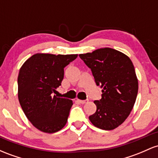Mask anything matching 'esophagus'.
<instances>
[{
  "instance_id": "esophagus-1",
  "label": "esophagus",
  "mask_w": 158,
  "mask_h": 158,
  "mask_svg": "<svg viewBox=\"0 0 158 158\" xmlns=\"http://www.w3.org/2000/svg\"><path fill=\"white\" fill-rule=\"evenodd\" d=\"M77 101L79 102V103H82V104H85V103H87V102L88 101V100H79V99H78V100H77Z\"/></svg>"
}]
</instances>
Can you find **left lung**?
<instances>
[{"mask_svg":"<svg viewBox=\"0 0 158 158\" xmlns=\"http://www.w3.org/2000/svg\"><path fill=\"white\" fill-rule=\"evenodd\" d=\"M79 56L91 70L97 85L103 88L102 98L94 101L97 110L89 120L100 129H115L130 115L137 96L138 79L132 61L111 48Z\"/></svg>","mask_w":158,"mask_h":158,"instance_id":"1","label":"left lung"}]
</instances>
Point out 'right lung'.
<instances>
[{
    "label": "right lung",
    "instance_id": "add662e5",
    "mask_svg": "<svg viewBox=\"0 0 158 158\" xmlns=\"http://www.w3.org/2000/svg\"><path fill=\"white\" fill-rule=\"evenodd\" d=\"M77 56L37 53L20 68L18 76L20 105L31 124L43 132L55 133L67 123L73 101L53 94L61 85L64 68Z\"/></svg>",
    "mask_w": 158,
    "mask_h": 158
}]
</instances>
